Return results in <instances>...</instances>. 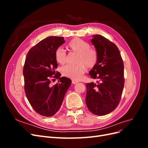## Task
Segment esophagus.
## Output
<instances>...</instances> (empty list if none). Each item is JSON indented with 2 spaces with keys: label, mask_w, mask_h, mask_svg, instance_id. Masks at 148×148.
Segmentation results:
<instances>
[{
  "label": "esophagus",
  "mask_w": 148,
  "mask_h": 148,
  "mask_svg": "<svg viewBox=\"0 0 148 148\" xmlns=\"http://www.w3.org/2000/svg\"><path fill=\"white\" fill-rule=\"evenodd\" d=\"M78 83V82H77V81H75V80H72V84H77Z\"/></svg>",
  "instance_id": "esophagus-1"
}]
</instances>
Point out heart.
Instances as JSON below:
<instances>
[{
    "instance_id": "obj_1",
    "label": "heart",
    "mask_w": 148,
    "mask_h": 148,
    "mask_svg": "<svg viewBox=\"0 0 148 148\" xmlns=\"http://www.w3.org/2000/svg\"><path fill=\"white\" fill-rule=\"evenodd\" d=\"M68 47L70 51L78 53L76 65H67L61 69L62 75L75 81H79L88 69L95 67L98 61V53L96 50L91 48L88 42L79 38H75L69 42ZM56 61L64 65L67 62L66 52L62 47L57 48L55 52Z\"/></svg>"
}]
</instances>
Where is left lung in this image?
<instances>
[{
  "label": "left lung",
  "instance_id": "1",
  "mask_svg": "<svg viewBox=\"0 0 148 148\" xmlns=\"http://www.w3.org/2000/svg\"><path fill=\"white\" fill-rule=\"evenodd\" d=\"M92 37L98 61L89 75L98 81L86 83V103L93 114L104 115L114 110L120 101L125 83L124 65L114 43L99 34Z\"/></svg>",
  "mask_w": 148,
  "mask_h": 148
}]
</instances>
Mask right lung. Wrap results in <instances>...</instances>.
Masks as SVG:
<instances>
[{
  "label": "right lung",
  "instance_id": "right-lung-1",
  "mask_svg": "<svg viewBox=\"0 0 148 148\" xmlns=\"http://www.w3.org/2000/svg\"><path fill=\"white\" fill-rule=\"evenodd\" d=\"M64 42L62 37H47L30 49L25 62L23 72L26 97L33 109L45 117L57 112L71 83L70 79L60 78V73L55 70L58 66L55 52ZM51 77L59 79V82L52 86Z\"/></svg>",
  "mask_w": 148,
  "mask_h": 148
}]
</instances>
